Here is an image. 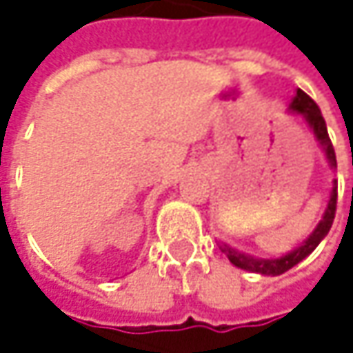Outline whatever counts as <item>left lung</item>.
<instances>
[{
    "instance_id": "8db88e82",
    "label": "left lung",
    "mask_w": 353,
    "mask_h": 353,
    "mask_svg": "<svg viewBox=\"0 0 353 353\" xmlns=\"http://www.w3.org/2000/svg\"><path fill=\"white\" fill-rule=\"evenodd\" d=\"M288 111L294 113V115H301L305 119V123L309 125V130L313 132L315 140L319 142L325 160L330 164L331 172L337 170V160H335V150L331 146L330 134H327V125H325V119L321 115V110L317 108V103L301 89L294 91V97L290 99L288 103ZM335 205H337V181L333 179V185H331L330 199H327V207L323 211V217L321 221L315 225V230L309 234L307 240L299 243L294 250H290L287 254L279 256V258H256V256H250V254H243L240 250L228 245L225 242H219V250L228 256V260L242 268L245 272H256V274H264V276H279L283 272L290 270L292 266H296L301 260H305L319 243L321 240L330 234L331 223H333V217H335Z\"/></svg>"
}]
</instances>
